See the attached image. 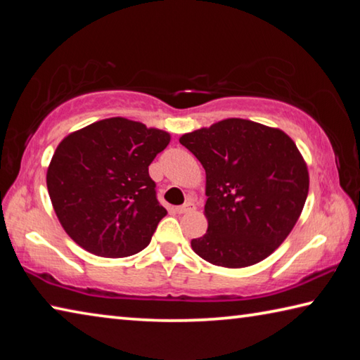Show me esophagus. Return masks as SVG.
<instances>
[{"mask_svg": "<svg viewBox=\"0 0 360 360\" xmlns=\"http://www.w3.org/2000/svg\"><path fill=\"white\" fill-rule=\"evenodd\" d=\"M193 210H195V205L192 202H187L182 206H176V208H174V211L178 212V214H186V212H191Z\"/></svg>", "mask_w": 360, "mask_h": 360, "instance_id": "34e87169", "label": "esophagus"}]
</instances>
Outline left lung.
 Segmentation results:
<instances>
[{"label": "left lung", "mask_w": 360, "mask_h": 360, "mask_svg": "<svg viewBox=\"0 0 360 360\" xmlns=\"http://www.w3.org/2000/svg\"><path fill=\"white\" fill-rule=\"evenodd\" d=\"M179 143L206 173L208 230L191 241L212 265L259 264L288 238L307 202L308 167L289 135L246 119H224Z\"/></svg>", "instance_id": "1"}]
</instances>
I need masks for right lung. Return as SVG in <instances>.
Here are the masks:
<instances>
[{"label": "right lung", "instance_id": "add662e5", "mask_svg": "<svg viewBox=\"0 0 360 360\" xmlns=\"http://www.w3.org/2000/svg\"><path fill=\"white\" fill-rule=\"evenodd\" d=\"M168 131L109 117L65 136L49 163L53 211L70 238L100 257H129L149 245L167 210L149 165Z\"/></svg>", "mask_w": 360, "mask_h": 360}]
</instances>
